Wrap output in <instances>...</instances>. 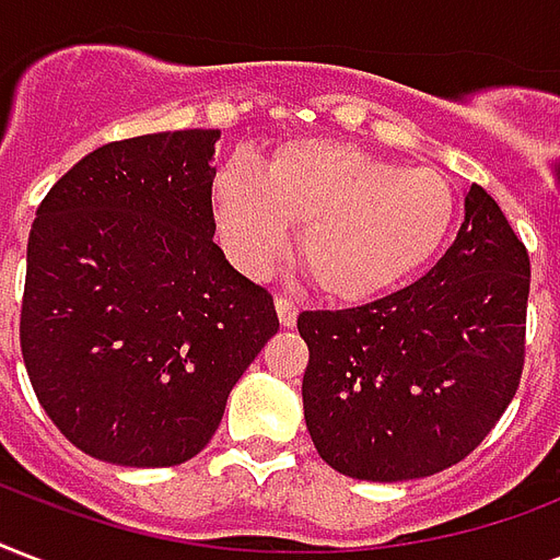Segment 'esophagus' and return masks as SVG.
Instances as JSON below:
<instances>
[{"mask_svg": "<svg viewBox=\"0 0 560 560\" xmlns=\"http://www.w3.org/2000/svg\"><path fill=\"white\" fill-rule=\"evenodd\" d=\"M276 314H279V323L284 328L296 326V317H299L296 302H290V299L279 296V299H276Z\"/></svg>", "mask_w": 560, "mask_h": 560, "instance_id": "34e87169", "label": "esophagus"}]
</instances>
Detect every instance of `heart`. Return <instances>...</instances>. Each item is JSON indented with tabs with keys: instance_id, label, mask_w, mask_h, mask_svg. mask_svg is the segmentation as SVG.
I'll use <instances>...</instances> for the list:
<instances>
[{
	"instance_id": "heart-1",
	"label": "heart",
	"mask_w": 560,
	"mask_h": 560,
	"mask_svg": "<svg viewBox=\"0 0 560 560\" xmlns=\"http://www.w3.org/2000/svg\"><path fill=\"white\" fill-rule=\"evenodd\" d=\"M213 211L237 267L267 276L302 258L323 293L370 299L411 279L441 252L455 223V190L438 170L399 166L331 138L290 140L258 170L229 161L213 176Z\"/></svg>"
}]
</instances>
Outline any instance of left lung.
<instances>
[{"mask_svg":"<svg viewBox=\"0 0 560 560\" xmlns=\"http://www.w3.org/2000/svg\"><path fill=\"white\" fill-rule=\"evenodd\" d=\"M528 252L485 187L420 281L347 311H302L305 425L349 479H425L476 450L514 399Z\"/></svg>","mask_w":560,"mask_h":560,"instance_id":"obj_1","label":"left lung"}]
</instances>
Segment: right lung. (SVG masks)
<instances>
[{"label": "right lung", "mask_w": 560, "mask_h": 560, "mask_svg": "<svg viewBox=\"0 0 560 560\" xmlns=\"http://www.w3.org/2000/svg\"><path fill=\"white\" fill-rule=\"evenodd\" d=\"M220 128L93 149L37 208L20 343L43 411L91 458L176 467L279 331L272 296L213 243Z\"/></svg>", "instance_id": "obj_1"}]
</instances>
